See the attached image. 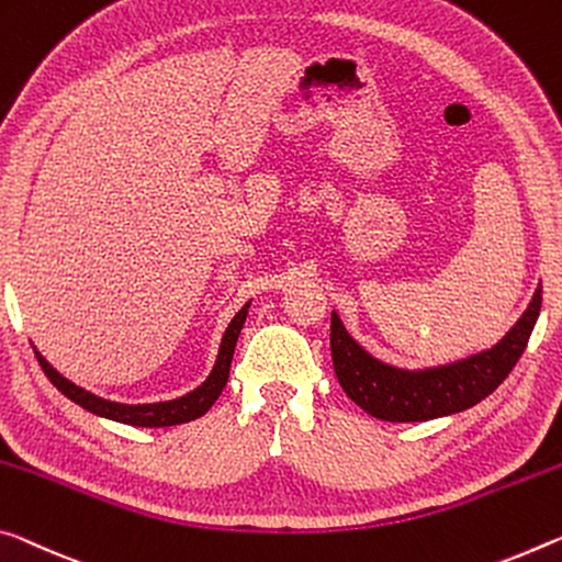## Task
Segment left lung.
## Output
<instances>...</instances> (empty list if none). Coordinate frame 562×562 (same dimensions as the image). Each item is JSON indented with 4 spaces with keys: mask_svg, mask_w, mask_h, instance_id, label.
<instances>
[{
    "mask_svg": "<svg viewBox=\"0 0 562 562\" xmlns=\"http://www.w3.org/2000/svg\"><path fill=\"white\" fill-rule=\"evenodd\" d=\"M542 288L501 342L465 360L427 370H403L372 358L352 340L337 313L329 323L335 375L355 405L385 423H425L456 415L485 400L510 375L540 315Z\"/></svg>",
    "mask_w": 562,
    "mask_h": 562,
    "instance_id": "1",
    "label": "left lung"
}]
</instances>
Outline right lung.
<instances>
[{
  "mask_svg": "<svg viewBox=\"0 0 562 562\" xmlns=\"http://www.w3.org/2000/svg\"><path fill=\"white\" fill-rule=\"evenodd\" d=\"M247 307H249V302L233 317V323H229V327L225 329V335H222L217 362H215V368H212L210 378L204 380L200 387H194L192 393H187V395L177 397V400H165V403H147V405L112 403V400L92 395L89 390L75 385V382H69L65 375H59V372L52 368V364L44 360L37 350H34V355H37L44 375L49 378L52 385H55L61 395H67L79 407L89 409V413L106 417V420L135 425V427L180 425V423H190V420H198V417H202L212 405H215V400L220 397L222 390H225L239 329H243L245 319H247Z\"/></svg>",
  "mask_w": 562,
  "mask_h": 562,
  "instance_id": "right-lung-1",
  "label": "right lung"
}]
</instances>
